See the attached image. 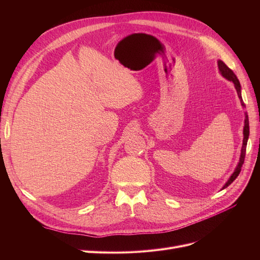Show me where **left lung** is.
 I'll return each instance as SVG.
<instances>
[{
    "label": "left lung",
    "instance_id": "obj_1",
    "mask_svg": "<svg viewBox=\"0 0 260 260\" xmlns=\"http://www.w3.org/2000/svg\"><path fill=\"white\" fill-rule=\"evenodd\" d=\"M218 68H219V72L220 74H221L225 79H228L229 81H232L234 83V86H235V90H237L238 92V95H239V99L241 100V104L242 106L244 107L245 105H244V102L242 100V95H241V84H240V81L238 79V77L235 76V74L232 72V70L228 67L224 62L222 60H218ZM243 136H244V139H243V145H242V149H241V156H240V161L238 164L237 168H235L234 172L232 174V176L229 178V180L226 181V183L223 185L222 188H225L229 186L233 181L238 178V176L240 175L241 172V168L243 166L244 164V158H245V152H246V145H247V140H248V136H249V123H248V116L247 114L245 113V120H244V129H243Z\"/></svg>",
    "mask_w": 260,
    "mask_h": 260
}]
</instances>
